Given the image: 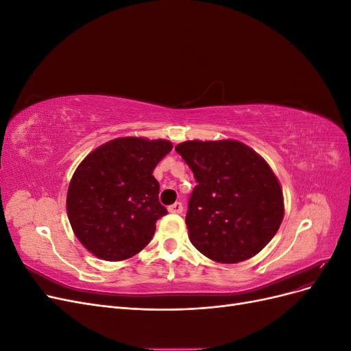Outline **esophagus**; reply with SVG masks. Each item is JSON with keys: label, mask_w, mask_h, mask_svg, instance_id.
I'll list each match as a JSON object with an SVG mask.
<instances>
[{"label": "esophagus", "mask_w": 351, "mask_h": 351, "mask_svg": "<svg viewBox=\"0 0 351 351\" xmlns=\"http://www.w3.org/2000/svg\"><path fill=\"white\" fill-rule=\"evenodd\" d=\"M168 212H171V214H182L183 212V204L182 202H176L171 206H168Z\"/></svg>", "instance_id": "esophagus-1"}]
</instances>
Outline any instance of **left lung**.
Instances as JSON below:
<instances>
[{
  "label": "left lung",
  "mask_w": 351,
  "mask_h": 351,
  "mask_svg": "<svg viewBox=\"0 0 351 351\" xmlns=\"http://www.w3.org/2000/svg\"><path fill=\"white\" fill-rule=\"evenodd\" d=\"M176 151L197 183L186 215L193 246L221 263L258 254L284 218L282 190L265 159L237 141H189Z\"/></svg>",
  "instance_id": "1"
}]
</instances>
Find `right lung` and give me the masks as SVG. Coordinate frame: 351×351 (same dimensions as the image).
<instances>
[{"mask_svg": "<svg viewBox=\"0 0 351 351\" xmlns=\"http://www.w3.org/2000/svg\"><path fill=\"white\" fill-rule=\"evenodd\" d=\"M168 141L121 137L83 159L67 192V214L79 241L104 261H123L151 241L155 222L167 215L152 176L171 152Z\"/></svg>", "mask_w": 351, "mask_h": 351, "instance_id": "obj_1", "label": "right lung"}]
</instances>
